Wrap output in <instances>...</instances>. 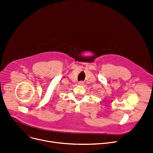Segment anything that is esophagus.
<instances>
[{
  "label": "esophagus",
  "mask_w": 153,
  "mask_h": 153,
  "mask_svg": "<svg viewBox=\"0 0 153 153\" xmlns=\"http://www.w3.org/2000/svg\"><path fill=\"white\" fill-rule=\"evenodd\" d=\"M79 85H84V82H83V81H80V82H79Z\"/></svg>",
  "instance_id": "1"
}]
</instances>
